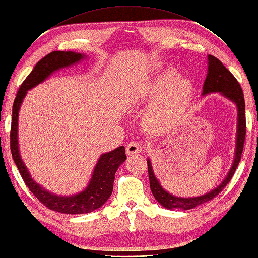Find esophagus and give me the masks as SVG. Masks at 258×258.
<instances>
[{
  "instance_id": "1",
  "label": "esophagus",
  "mask_w": 258,
  "mask_h": 258,
  "mask_svg": "<svg viewBox=\"0 0 258 258\" xmlns=\"http://www.w3.org/2000/svg\"><path fill=\"white\" fill-rule=\"evenodd\" d=\"M141 150H142V146L137 141L131 142V144H129L127 146V148H125V152H127V154H129V156L130 154L139 153V152H141Z\"/></svg>"
}]
</instances>
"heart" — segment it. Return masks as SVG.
Returning <instances> with one entry per match:
<instances>
[{"mask_svg":"<svg viewBox=\"0 0 258 258\" xmlns=\"http://www.w3.org/2000/svg\"><path fill=\"white\" fill-rule=\"evenodd\" d=\"M192 96V85L179 78L174 68H168L153 79L145 90L146 99L159 97L145 116V125L152 134L167 133L186 110Z\"/></svg>","mask_w":258,"mask_h":258,"instance_id":"b5f03b06","label":"heart"}]
</instances>
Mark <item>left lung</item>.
I'll use <instances>...</instances> for the list:
<instances>
[{"label": "left lung", "mask_w": 258, "mask_h": 258, "mask_svg": "<svg viewBox=\"0 0 258 258\" xmlns=\"http://www.w3.org/2000/svg\"><path fill=\"white\" fill-rule=\"evenodd\" d=\"M208 74L207 78L203 85L202 96L209 95L212 93H220L228 100L233 101L237 107V130H236V149L234 161L228 171L226 177L219 186H216L214 190L196 198H180L172 196L160 184V182L154 175L152 164L150 159L147 160L148 162V173L149 180H150V188L156 198L157 201L162 205L163 208L169 210L180 209V210H191L196 207H199L203 203H207L214 199L223 188L226 186L228 182L231 181L234 172L237 169V165L241 161V156L244 148L245 135H246V118H245V100L244 94L241 85L237 82V79L233 76V74L222 64L220 59L216 57L209 55L208 56Z\"/></svg>", "instance_id": "1"}]
</instances>
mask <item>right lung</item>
Instances as JSON below:
<instances>
[{
  "label": "right lung",
  "mask_w": 258,
  "mask_h": 258,
  "mask_svg": "<svg viewBox=\"0 0 258 258\" xmlns=\"http://www.w3.org/2000/svg\"><path fill=\"white\" fill-rule=\"evenodd\" d=\"M84 54L76 51H51L39 60L34 67L25 81L22 83L17 91L13 109H12V124H11V152L14 162L19 169L20 173L24 180L26 186L31 192L41 201L45 207L51 211L59 212L65 214H84L89 213L101 205H104L112 193L114 174H116L120 164L123 163L127 159L124 147H118L114 150L102 153L98 162L94 169L93 175L88 183L87 187L83 192H79L75 196L61 197L56 196L45 190L41 185L32 179L28 173L24 162L20 156L19 140H17V121H19V111L23 99L25 98L27 90L35 87L36 85L43 83L50 74L60 70V68L72 66L85 58Z\"/></svg>",
  "instance_id": "1"
}]
</instances>
